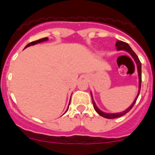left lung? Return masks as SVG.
Returning <instances> with one entry per match:
<instances>
[{
  "label": "left lung",
  "instance_id": "left-lung-1",
  "mask_svg": "<svg viewBox=\"0 0 155 155\" xmlns=\"http://www.w3.org/2000/svg\"><path fill=\"white\" fill-rule=\"evenodd\" d=\"M116 50H125V51L128 52L132 57L134 58V61L136 62L137 64V71H138V77H139V90H138V94L137 95L136 98L134 99V101L133 102L132 105L130 106L127 109H126L125 111L124 112H121V113H104L102 111L100 110L98 107H97L96 104L94 102V101L93 100V97H92V94L91 93V98H92V103H93V106H94V110L96 111L97 113L100 115V116H102V117H105V118H107V119H115V118H118V117H120V116H124L125 115L126 113H127L131 109L133 108V106L134 105L135 102H136L138 96H139V94H140V87H141V63L140 61L139 58L137 56V54L133 51V50L131 49V47L128 45V43L125 42H123V41H117L116 43Z\"/></svg>",
  "mask_w": 155,
  "mask_h": 155
}]
</instances>
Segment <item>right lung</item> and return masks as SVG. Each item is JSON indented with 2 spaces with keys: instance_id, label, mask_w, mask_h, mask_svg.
<instances>
[{
  "instance_id": "1",
  "label": "right lung",
  "mask_w": 155,
  "mask_h": 155,
  "mask_svg": "<svg viewBox=\"0 0 155 155\" xmlns=\"http://www.w3.org/2000/svg\"><path fill=\"white\" fill-rule=\"evenodd\" d=\"M47 40H48L47 37H46V38H42V39H39V40H36V41H34V42H30V43H28V44L27 45V46H25V48H27V47H28V46H33V45L37 44V43H39V42H44V41H47ZM70 102H71V101H70ZM69 105H70V103H69ZM68 108H69V105H68V109H67V111L68 110ZM67 111H66V112H67Z\"/></svg>"
}]
</instances>
